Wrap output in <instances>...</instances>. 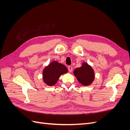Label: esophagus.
<instances>
[{"mask_svg": "<svg viewBox=\"0 0 130 130\" xmlns=\"http://www.w3.org/2000/svg\"><path fill=\"white\" fill-rule=\"evenodd\" d=\"M68 70L69 71V72H72V70H73V67H72V66H69L68 67Z\"/></svg>", "mask_w": 130, "mask_h": 130, "instance_id": "esophagus-1", "label": "esophagus"}]
</instances>
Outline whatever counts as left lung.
<instances>
[{
    "label": "left lung",
    "mask_w": 130,
    "mask_h": 130,
    "mask_svg": "<svg viewBox=\"0 0 130 130\" xmlns=\"http://www.w3.org/2000/svg\"><path fill=\"white\" fill-rule=\"evenodd\" d=\"M74 74L77 78L78 81L84 86L90 85L94 79L93 69L86 63H84L81 67L75 69Z\"/></svg>",
    "instance_id": "1"
}]
</instances>
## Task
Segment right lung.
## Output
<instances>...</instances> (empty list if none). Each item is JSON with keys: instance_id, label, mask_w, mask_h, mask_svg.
Masks as SVG:
<instances>
[{"instance_id": "1", "label": "right lung", "mask_w": 130, "mask_h": 130, "mask_svg": "<svg viewBox=\"0 0 130 130\" xmlns=\"http://www.w3.org/2000/svg\"><path fill=\"white\" fill-rule=\"evenodd\" d=\"M68 72L66 67L56 61L53 62L45 67L43 72V77L44 82L49 86L56 83L59 77L62 74Z\"/></svg>"}]
</instances>
